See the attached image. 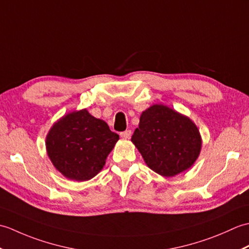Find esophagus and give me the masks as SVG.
<instances>
[{
	"label": "esophagus",
	"mask_w": 249,
	"mask_h": 249,
	"mask_svg": "<svg viewBox=\"0 0 249 249\" xmlns=\"http://www.w3.org/2000/svg\"><path fill=\"white\" fill-rule=\"evenodd\" d=\"M120 136H121V138H123V139H129L131 136V130H125V131H123V133H121Z\"/></svg>",
	"instance_id": "esophagus-1"
}]
</instances>
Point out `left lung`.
<instances>
[{
  "label": "left lung",
  "mask_w": 249,
  "mask_h": 249,
  "mask_svg": "<svg viewBox=\"0 0 249 249\" xmlns=\"http://www.w3.org/2000/svg\"><path fill=\"white\" fill-rule=\"evenodd\" d=\"M131 141L147 167L166 178L192 167L202 144L194 122L163 105H153L142 112Z\"/></svg>",
  "instance_id": "8db88e82"
}]
</instances>
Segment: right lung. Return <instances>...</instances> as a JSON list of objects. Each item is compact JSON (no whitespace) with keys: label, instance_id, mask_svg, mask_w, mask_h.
<instances>
[{"label":"right lung","instance_id":"1","mask_svg":"<svg viewBox=\"0 0 249 249\" xmlns=\"http://www.w3.org/2000/svg\"><path fill=\"white\" fill-rule=\"evenodd\" d=\"M118 140L119 135L105 121L82 109L55 122L47 135L46 147L56 170L67 178L83 182L102 170Z\"/></svg>","mask_w":249,"mask_h":249}]
</instances>
